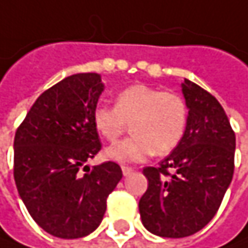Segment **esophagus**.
Returning a JSON list of instances; mask_svg holds the SVG:
<instances>
[{"mask_svg": "<svg viewBox=\"0 0 248 248\" xmlns=\"http://www.w3.org/2000/svg\"><path fill=\"white\" fill-rule=\"evenodd\" d=\"M123 169V173H124V176H127V175H130V173H133V168H130V167H121Z\"/></svg>", "mask_w": 248, "mask_h": 248, "instance_id": "1", "label": "esophagus"}]
</instances>
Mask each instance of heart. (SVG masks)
<instances>
[{
  "mask_svg": "<svg viewBox=\"0 0 248 248\" xmlns=\"http://www.w3.org/2000/svg\"><path fill=\"white\" fill-rule=\"evenodd\" d=\"M93 124L107 141H114L131 124L133 135L106 150L120 164H135L152 154L167 155L182 141L187 125V104L181 94L150 84H133L121 90L115 106L98 104Z\"/></svg>",
  "mask_w": 248,
  "mask_h": 248,
  "instance_id": "obj_1",
  "label": "heart"
}]
</instances>
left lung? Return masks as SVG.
Here are the masks:
<instances>
[{"mask_svg":"<svg viewBox=\"0 0 248 248\" xmlns=\"http://www.w3.org/2000/svg\"><path fill=\"white\" fill-rule=\"evenodd\" d=\"M182 92L185 135L156 168H144L148 189L138 204L145 229L168 239L192 236L213 219L234 172L236 135L221 104L189 80Z\"/></svg>","mask_w":248,"mask_h":248,"instance_id":"8db88e82","label":"left lung"}]
</instances>
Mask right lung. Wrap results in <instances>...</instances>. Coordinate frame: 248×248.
I'll return each instance as SVG.
<instances>
[{
	"mask_svg": "<svg viewBox=\"0 0 248 248\" xmlns=\"http://www.w3.org/2000/svg\"><path fill=\"white\" fill-rule=\"evenodd\" d=\"M101 92L97 73L72 75L36 98L15 133L16 189L32 219L55 237L80 239L94 232L123 178L113 161L84 165L101 150L93 124Z\"/></svg>",
	"mask_w": 248,
	"mask_h": 248,
	"instance_id": "add662e5",
	"label": "right lung"
}]
</instances>
